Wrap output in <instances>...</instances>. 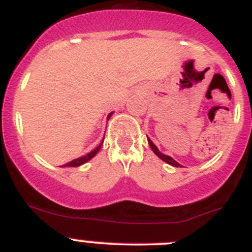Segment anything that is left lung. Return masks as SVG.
Returning a JSON list of instances; mask_svg holds the SVG:
<instances>
[{"mask_svg":"<svg viewBox=\"0 0 252 252\" xmlns=\"http://www.w3.org/2000/svg\"><path fill=\"white\" fill-rule=\"evenodd\" d=\"M148 141H149V145H150V148L153 149V151H154V153L157 154L158 157H159L160 159L162 160V161H165V162H168V164H170V165H173V166H177V168H179V166H180V164H179V162H177V161H175V160L173 159V158H170V157H168V155H164V154H161V153H160V151H159V149H158L157 146L154 145V142L151 141V140L149 139V137H148Z\"/></svg>","mask_w":252,"mask_h":252,"instance_id":"obj_1","label":"left lung"}]
</instances>
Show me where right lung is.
I'll return each instance as SVG.
<instances>
[{
    "instance_id": "1",
    "label": "right lung",
    "mask_w": 252,
    "mask_h": 252,
    "mask_svg": "<svg viewBox=\"0 0 252 252\" xmlns=\"http://www.w3.org/2000/svg\"><path fill=\"white\" fill-rule=\"evenodd\" d=\"M111 115H112V113H110V115H108V119H110ZM103 139H104V137H103ZM102 142H103V141H102ZM102 142H101V144H99L98 146H97V148L94 149V150L91 151L90 154H87V155H84V157L78 158V159H74V160H72V161L66 162V164H64L63 166H79V165H82V164H84V162H87V161H88V160L92 159V158L94 157L95 154L98 153L99 149H101V146H102Z\"/></svg>"
}]
</instances>
